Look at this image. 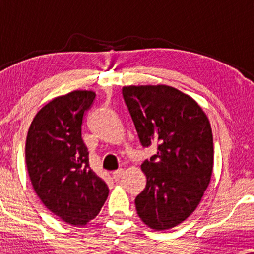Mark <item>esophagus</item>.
<instances>
[{
	"instance_id": "obj_1",
	"label": "esophagus",
	"mask_w": 254,
	"mask_h": 254,
	"mask_svg": "<svg viewBox=\"0 0 254 254\" xmlns=\"http://www.w3.org/2000/svg\"><path fill=\"white\" fill-rule=\"evenodd\" d=\"M123 173H124V170H123V169L117 170V171H114V172L112 173V178H113V179H116V180H118V179L120 178L121 176H123Z\"/></svg>"
}]
</instances>
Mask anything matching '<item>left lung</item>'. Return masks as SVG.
Segmentation results:
<instances>
[{
	"label": "left lung",
	"instance_id": "obj_1",
	"mask_svg": "<svg viewBox=\"0 0 254 254\" xmlns=\"http://www.w3.org/2000/svg\"><path fill=\"white\" fill-rule=\"evenodd\" d=\"M123 97L142 147H157L141 164L147 185L135 199L137 214L155 230L171 229L195 210L210 182L209 120L195 100L172 86H124Z\"/></svg>",
	"mask_w": 254,
	"mask_h": 254
}]
</instances>
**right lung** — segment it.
I'll list each match as a JSON object with an SVG mask.
<instances>
[{
    "label": "right lung",
    "mask_w": 254,
    "mask_h": 254,
    "mask_svg": "<svg viewBox=\"0 0 254 254\" xmlns=\"http://www.w3.org/2000/svg\"><path fill=\"white\" fill-rule=\"evenodd\" d=\"M96 93L72 91L36 114L26 137L25 159L33 189L62 221L84 225L100 211L109 187L92 171L82 140L83 116Z\"/></svg>",
    "instance_id": "obj_1"
}]
</instances>
